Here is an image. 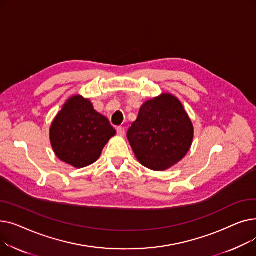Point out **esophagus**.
Listing matches in <instances>:
<instances>
[{"mask_svg":"<svg viewBox=\"0 0 256 256\" xmlns=\"http://www.w3.org/2000/svg\"><path fill=\"white\" fill-rule=\"evenodd\" d=\"M116 130H117V134H118V136H124V134H126V130H124V128H122V126H118L117 128H116Z\"/></svg>","mask_w":256,"mask_h":256,"instance_id":"obj_1","label":"esophagus"}]
</instances>
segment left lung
I'll use <instances>...</instances> for the list:
<instances>
[{
	"label": "left lung",
	"instance_id": "obj_1",
	"mask_svg": "<svg viewBox=\"0 0 256 256\" xmlns=\"http://www.w3.org/2000/svg\"><path fill=\"white\" fill-rule=\"evenodd\" d=\"M194 128L182 102L169 93L145 102L128 130V139L144 167L164 171L184 158Z\"/></svg>",
	"mask_w": 256,
	"mask_h": 256
}]
</instances>
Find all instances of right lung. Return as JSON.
<instances>
[{"label": "right lung", "mask_w": 256, "mask_h": 256, "mask_svg": "<svg viewBox=\"0 0 256 256\" xmlns=\"http://www.w3.org/2000/svg\"><path fill=\"white\" fill-rule=\"evenodd\" d=\"M116 130L93 104L80 96L67 100L50 128V144L56 156L76 168L93 164Z\"/></svg>", "instance_id": "add662e5"}]
</instances>
